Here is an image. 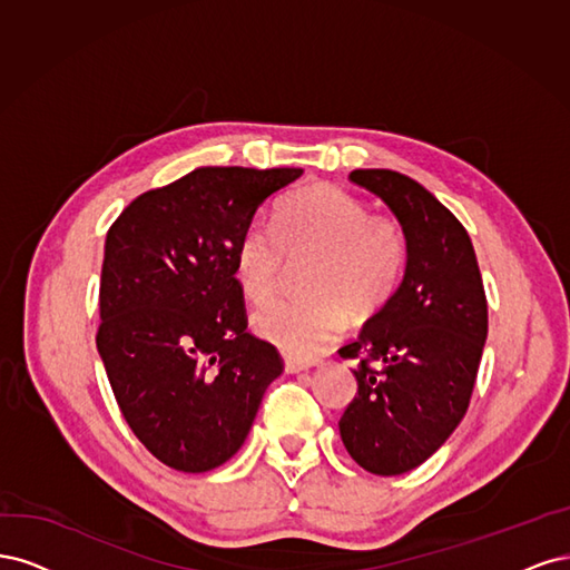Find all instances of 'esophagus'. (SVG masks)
Instances as JSON below:
<instances>
[{
  "instance_id": "34e87169",
  "label": "esophagus",
  "mask_w": 570,
  "mask_h": 570,
  "mask_svg": "<svg viewBox=\"0 0 570 570\" xmlns=\"http://www.w3.org/2000/svg\"><path fill=\"white\" fill-rule=\"evenodd\" d=\"M284 366H286L288 374H301V372H307L317 364L315 362H303V360H296V357H284Z\"/></svg>"
}]
</instances>
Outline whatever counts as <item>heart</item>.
<instances>
[{"instance_id":"heart-1","label":"heart","mask_w":570,"mask_h":570,"mask_svg":"<svg viewBox=\"0 0 570 570\" xmlns=\"http://www.w3.org/2000/svg\"><path fill=\"white\" fill-rule=\"evenodd\" d=\"M286 255H320L307 286L315 298L274 301L255 312L253 328L291 357H312L343 332L347 305L370 312L393 296L407 244L393 219L374 217L357 196L317 185L288 196L274 227L253 223L238 238L234 272L248 301L274 296Z\"/></svg>"}]
</instances>
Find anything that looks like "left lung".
Wrapping results in <instances>:
<instances>
[{"label": "left lung", "instance_id": "8db88e82", "mask_svg": "<svg viewBox=\"0 0 570 570\" xmlns=\"http://www.w3.org/2000/svg\"><path fill=\"white\" fill-rule=\"evenodd\" d=\"M351 181L397 217L407 263L393 296L338 351L360 360L357 395L338 429L364 471L400 475L424 464L464 419L488 303L466 229L429 189L393 170H355Z\"/></svg>", "mask_w": 570, "mask_h": 570}]
</instances>
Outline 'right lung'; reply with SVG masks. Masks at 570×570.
<instances>
[{"mask_svg": "<svg viewBox=\"0 0 570 570\" xmlns=\"http://www.w3.org/2000/svg\"><path fill=\"white\" fill-rule=\"evenodd\" d=\"M301 168H196L146 191L106 234L97 351L120 412L163 464L217 469L242 450L277 347L246 332L242 234Z\"/></svg>", "mask_w": 570, "mask_h": 570, "instance_id": "obj_1", "label": "right lung"}]
</instances>
